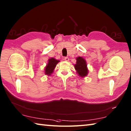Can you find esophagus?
Segmentation results:
<instances>
[{
  "mask_svg": "<svg viewBox=\"0 0 131 131\" xmlns=\"http://www.w3.org/2000/svg\"><path fill=\"white\" fill-rule=\"evenodd\" d=\"M64 60H65L66 61H69V58L68 57H65V58H64Z\"/></svg>",
  "mask_w": 131,
  "mask_h": 131,
  "instance_id": "obj_1",
  "label": "esophagus"
}]
</instances>
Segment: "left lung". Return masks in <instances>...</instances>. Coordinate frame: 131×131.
<instances>
[{"label": "left lung", "mask_w": 131, "mask_h": 131, "mask_svg": "<svg viewBox=\"0 0 131 131\" xmlns=\"http://www.w3.org/2000/svg\"><path fill=\"white\" fill-rule=\"evenodd\" d=\"M75 66V69L78 73L79 75L84 77L88 74V69L87 68V64L84 58L78 57L77 58V63Z\"/></svg>", "instance_id": "left-lung-1"}]
</instances>
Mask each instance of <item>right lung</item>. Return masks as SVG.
<instances>
[{"label": "right lung", "instance_id": "1", "mask_svg": "<svg viewBox=\"0 0 131 131\" xmlns=\"http://www.w3.org/2000/svg\"><path fill=\"white\" fill-rule=\"evenodd\" d=\"M58 62H60L59 60H57L53 58H51L49 59L48 63L46 66L45 68V73L46 74L50 75L53 71L56 65Z\"/></svg>", "mask_w": 131, "mask_h": 131}]
</instances>
